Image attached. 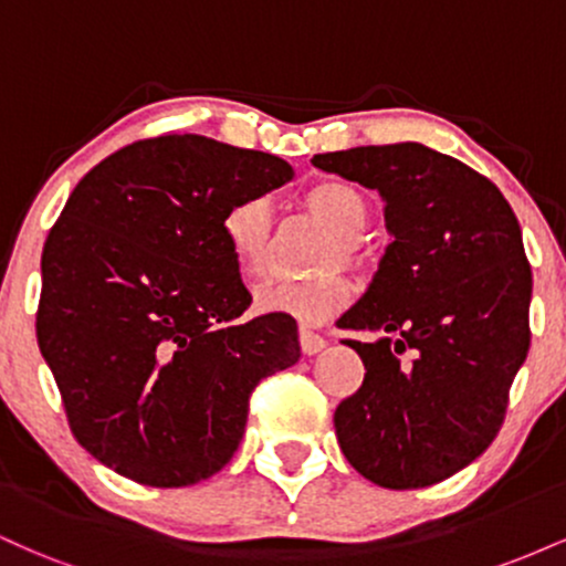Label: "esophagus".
Here are the masks:
<instances>
[{
	"mask_svg": "<svg viewBox=\"0 0 566 566\" xmlns=\"http://www.w3.org/2000/svg\"><path fill=\"white\" fill-rule=\"evenodd\" d=\"M327 346V340H324L322 335H316V333H311L308 327H301V348H303V354H319V350Z\"/></svg>",
	"mask_w": 566,
	"mask_h": 566,
	"instance_id": "34e87169",
	"label": "esophagus"
}]
</instances>
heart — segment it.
Segmentation results:
<instances>
[{
  "instance_id": "1",
  "label": "heart",
  "mask_w": 566,
  "mask_h": 566,
  "mask_svg": "<svg viewBox=\"0 0 566 566\" xmlns=\"http://www.w3.org/2000/svg\"><path fill=\"white\" fill-rule=\"evenodd\" d=\"M297 205L333 231L319 265L333 271L340 263H356L359 233L369 218L367 197L354 184L340 178H322L297 193ZM274 212L265 199H242L226 212L223 239L244 279H261L269 271ZM350 287L346 276L324 274L311 282L274 279L255 290V305L265 314H287L303 322H324L348 303Z\"/></svg>"
}]
</instances>
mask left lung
I'll list each match as a JSON object with an SVG mask.
<instances>
[{
	"label": "left lung",
	"instance_id": "8db88e82",
	"mask_svg": "<svg viewBox=\"0 0 566 566\" xmlns=\"http://www.w3.org/2000/svg\"><path fill=\"white\" fill-rule=\"evenodd\" d=\"M314 167L386 201L378 271L337 327L365 382L335 409L346 460L386 490H420L473 463L503 426L530 350L532 269L500 188L423 143L316 154Z\"/></svg>",
	"mask_w": 566,
	"mask_h": 566
}]
</instances>
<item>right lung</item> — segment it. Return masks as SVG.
Here are the masks:
<instances>
[{
  "mask_svg": "<svg viewBox=\"0 0 566 566\" xmlns=\"http://www.w3.org/2000/svg\"><path fill=\"white\" fill-rule=\"evenodd\" d=\"M292 175L274 154L161 135L71 191L42 250L36 340L76 441L119 476L210 479L258 382L301 359L292 316L242 319L252 295L223 239L237 201Z\"/></svg>",
  "mask_w": 566,
  "mask_h": 566,
  "instance_id": "add662e5",
  "label": "right lung"
}]
</instances>
